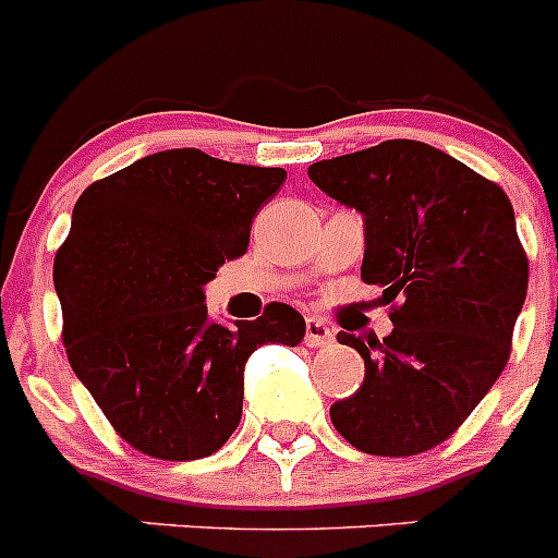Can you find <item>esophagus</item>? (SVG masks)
Wrapping results in <instances>:
<instances>
[{"instance_id": "34e87169", "label": "esophagus", "mask_w": 558, "mask_h": 558, "mask_svg": "<svg viewBox=\"0 0 558 558\" xmlns=\"http://www.w3.org/2000/svg\"><path fill=\"white\" fill-rule=\"evenodd\" d=\"M332 340H335V335L327 324L318 322V318H307V329H304V343H307V347H313V349L329 347Z\"/></svg>"}]
</instances>
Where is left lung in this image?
I'll use <instances>...</instances> for the list:
<instances>
[{
  "mask_svg": "<svg viewBox=\"0 0 558 558\" xmlns=\"http://www.w3.org/2000/svg\"><path fill=\"white\" fill-rule=\"evenodd\" d=\"M310 179L366 218L360 279L383 288L393 332L357 349L366 379L329 408L368 456H418L452 436L495 386L529 290L509 195L425 142L388 140L315 161Z\"/></svg>",
  "mask_w": 558,
  "mask_h": 558,
  "instance_id": "1",
  "label": "left lung"
}]
</instances>
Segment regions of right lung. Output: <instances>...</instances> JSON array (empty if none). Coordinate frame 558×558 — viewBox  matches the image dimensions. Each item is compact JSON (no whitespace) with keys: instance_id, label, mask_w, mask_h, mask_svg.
Segmentation results:
<instances>
[{"instance_id":"obj_1","label":"right lung","mask_w":558,"mask_h":558,"mask_svg":"<svg viewBox=\"0 0 558 558\" xmlns=\"http://www.w3.org/2000/svg\"><path fill=\"white\" fill-rule=\"evenodd\" d=\"M282 167L204 150L153 153L86 186L56 254L63 347L117 436L161 461L218 452L243 416L245 360L295 347L304 318L270 302L256 322L211 324L204 284L248 251Z\"/></svg>"}]
</instances>
